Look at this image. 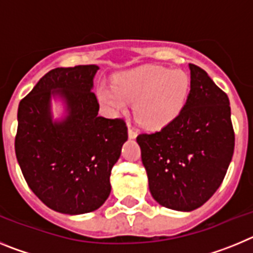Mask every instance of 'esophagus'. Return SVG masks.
Instances as JSON below:
<instances>
[{
  "mask_svg": "<svg viewBox=\"0 0 253 253\" xmlns=\"http://www.w3.org/2000/svg\"><path fill=\"white\" fill-rule=\"evenodd\" d=\"M128 135H129V138H130V139H135V138H137V130H135V129L134 128H131L130 125H128Z\"/></svg>",
  "mask_w": 253,
  "mask_h": 253,
  "instance_id": "esophagus-1",
  "label": "esophagus"
}]
</instances>
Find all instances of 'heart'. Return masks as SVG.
Returning <instances> with one entry per match:
<instances>
[{"label": "heart", "mask_w": 253, "mask_h": 253, "mask_svg": "<svg viewBox=\"0 0 253 253\" xmlns=\"http://www.w3.org/2000/svg\"><path fill=\"white\" fill-rule=\"evenodd\" d=\"M190 93V78L184 71L147 66L120 73L114 86L97 88L100 104L113 115L125 113L134 101L138 122L148 129H162L178 118Z\"/></svg>", "instance_id": "obj_1"}]
</instances>
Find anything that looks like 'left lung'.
<instances>
[{
    "label": "left lung",
    "instance_id": "left-lung-1",
    "mask_svg": "<svg viewBox=\"0 0 253 253\" xmlns=\"http://www.w3.org/2000/svg\"><path fill=\"white\" fill-rule=\"evenodd\" d=\"M185 109L166 128L137 143L156 202L177 211L207 203L222 184L234 151L229 99L204 69L189 64Z\"/></svg>",
    "mask_w": 253,
    "mask_h": 253
}]
</instances>
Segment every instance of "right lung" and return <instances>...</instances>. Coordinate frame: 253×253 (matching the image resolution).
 <instances>
[{
    "label": "right lung",
    "instance_id": "1",
    "mask_svg": "<svg viewBox=\"0 0 253 253\" xmlns=\"http://www.w3.org/2000/svg\"><path fill=\"white\" fill-rule=\"evenodd\" d=\"M99 66L51 69L20 101L15 152L33 193L58 213L99 209L111 191V169L128 140L122 119L99 115L92 92ZM61 115H52V101Z\"/></svg>",
    "mask_w": 253,
    "mask_h": 253
}]
</instances>
